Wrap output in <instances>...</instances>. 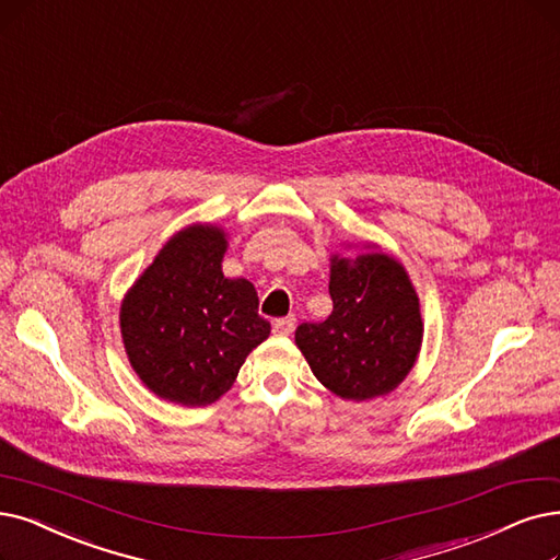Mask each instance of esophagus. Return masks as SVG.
<instances>
[{"mask_svg":"<svg viewBox=\"0 0 560 560\" xmlns=\"http://www.w3.org/2000/svg\"><path fill=\"white\" fill-rule=\"evenodd\" d=\"M296 328V319L294 317H282L273 322V332L276 335H292Z\"/></svg>","mask_w":560,"mask_h":560,"instance_id":"34e87169","label":"esophagus"}]
</instances>
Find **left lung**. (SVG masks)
<instances>
[{
    "label": "left lung",
    "mask_w": 560,
    "mask_h": 560,
    "mask_svg": "<svg viewBox=\"0 0 560 560\" xmlns=\"http://www.w3.org/2000/svg\"><path fill=\"white\" fill-rule=\"evenodd\" d=\"M328 292V319L296 328L312 374L330 393L353 401L395 390L422 342L420 303L405 266L382 250L358 255L355 261L335 255Z\"/></svg>",
    "instance_id": "left-lung-1"
}]
</instances>
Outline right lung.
Returning a JSON list of instances; mask_svg holds the SVG:
<instances>
[{"label":"right lung","instance_id":"1","mask_svg":"<svg viewBox=\"0 0 560 560\" xmlns=\"http://www.w3.org/2000/svg\"><path fill=\"white\" fill-rule=\"evenodd\" d=\"M225 230L174 234L121 303V338L142 384L167 401L207 407L225 395L271 324L253 282L222 276Z\"/></svg>","mask_w":560,"mask_h":560}]
</instances>
